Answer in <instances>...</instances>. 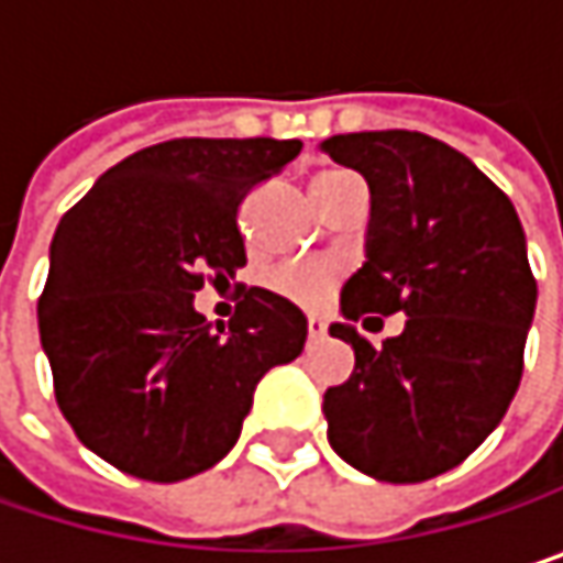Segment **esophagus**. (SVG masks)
Masks as SVG:
<instances>
[{
	"mask_svg": "<svg viewBox=\"0 0 563 563\" xmlns=\"http://www.w3.org/2000/svg\"><path fill=\"white\" fill-rule=\"evenodd\" d=\"M306 329H309V339H322V335H325V319H319V316H309Z\"/></svg>",
	"mask_w": 563,
	"mask_h": 563,
	"instance_id": "34e87169",
	"label": "esophagus"
}]
</instances>
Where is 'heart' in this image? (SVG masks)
Listing matches in <instances>:
<instances>
[{"label": "heart", "mask_w": 563, "mask_h": 563, "mask_svg": "<svg viewBox=\"0 0 563 563\" xmlns=\"http://www.w3.org/2000/svg\"><path fill=\"white\" fill-rule=\"evenodd\" d=\"M335 175H349V172H325L316 181H329ZM339 280V271L332 264H289L271 274L274 292H280L283 299L302 306V309H319L329 302L332 286Z\"/></svg>", "instance_id": "heart-1"}]
</instances>
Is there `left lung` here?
<instances>
[{
	"instance_id": "left-lung-1",
	"label": "left lung",
	"mask_w": 563,
	"mask_h": 563,
	"mask_svg": "<svg viewBox=\"0 0 563 563\" xmlns=\"http://www.w3.org/2000/svg\"><path fill=\"white\" fill-rule=\"evenodd\" d=\"M319 150L372 191L365 264L329 325L355 349V372L322 400L329 443L372 479L423 483L460 466L518 391L538 299L525 231L506 191L427 133H345ZM375 311L408 316L382 350L351 325L380 324Z\"/></svg>"
}]
</instances>
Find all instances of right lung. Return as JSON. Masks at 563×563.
<instances>
[{
  "label": "right lung",
  "mask_w": 563,
  "mask_h": 563,
  "mask_svg": "<svg viewBox=\"0 0 563 563\" xmlns=\"http://www.w3.org/2000/svg\"><path fill=\"white\" fill-rule=\"evenodd\" d=\"M299 140H169L113 169L60 218L38 299L55 397L110 466L178 483L231 453L257 382L306 345V316L251 286L211 329L205 277L247 264L238 208L299 156Z\"/></svg>",
  "instance_id": "1"
}]
</instances>
